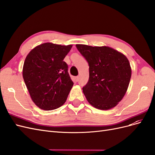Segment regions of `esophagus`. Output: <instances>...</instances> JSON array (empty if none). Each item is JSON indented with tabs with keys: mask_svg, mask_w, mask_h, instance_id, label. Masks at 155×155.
<instances>
[{
	"mask_svg": "<svg viewBox=\"0 0 155 155\" xmlns=\"http://www.w3.org/2000/svg\"><path fill=\"white\" fill-rule=\"evenodd\" d=\"M75 79H76V81H78V80H79V76H76V78H75Z\"/></svg>",
	"mask_w": 155,
	"mask_h": 155,
	"instance_id": "34e87169",
	"label": "esophagus"
}]
</instances>
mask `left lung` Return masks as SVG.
<instances>
[{
  "label": "left lung",
  "mask_w": 155,
  "mask_h": 155,
  "mask_svg": "<svg viewBox=\"0 0 155 155\" xmlns=\"http://www.w3.org/2000/svg\"><path fill=\"white\" fill-rule=\"evenodd\" d=\"M89 65V79L83 92L96 109L109 110L122 100L131 77L129 60L108 46L76 45Z\"/></svg>",
  "instance_id": "left-lung-1"
}]
</instances>
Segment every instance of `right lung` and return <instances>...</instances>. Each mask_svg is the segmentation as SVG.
Masks as SVG:
<instances>
[{
	"instance_id": "add662e5",
	"label": "right lung",
	"mask_w": 155,
	"mask_h": 155,
	"mask_svg": "<svg viewBox=\"0 0 155 155\" xmlns=\"http://www.w3.org/2000/svg\"><path fill=\"white\" fill-rule=\"evenodd\" d=\"M72 45L46 43L28 54L22 76L32 101L40 109L51 110L62 106L74 85L63 59Z\"/></svg>"
}]
</instances>
